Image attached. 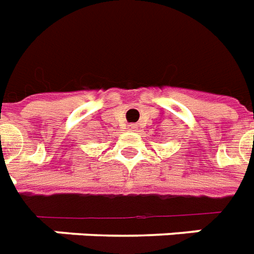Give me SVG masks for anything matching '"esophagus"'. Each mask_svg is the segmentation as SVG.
Instances as JSON below:
<instances>
[{"label": "esophagus", "mask_w": 254, "mask_h": 254, "mask_svg": "<svg viewBox=\"0 0 254 254\" xmlns=\"http://www.w3.org/2000/svg\"><path fill=\"white\" fill-rule=\"evenodd\" d=\"M129 128H135V125H129Z\"/></svg>", "instance_id": "esophagus-1"}]
</instances>
